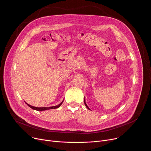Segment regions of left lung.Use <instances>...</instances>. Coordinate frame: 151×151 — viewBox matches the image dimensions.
Returning a JSON list of instances; mask_svg holds the SVG:
<instances>
[{"label": "left lung", "instance_id": "left-lung-1", "mask_svg": "<svg viewBox=\"0 0 151 151\" xmlns=\"http://www.w3.org/2000/svg\"><path fill=\"white\" fill-rule=\"evenodd\" d=\"M84 104H85V106L86 107H87V108L88 109H89V110H90V108H89V107H88V106H87V104H86V102H85V99H84Z\"/></svg>", "mask_w": 151, "mask_h": 151}]
</instances>
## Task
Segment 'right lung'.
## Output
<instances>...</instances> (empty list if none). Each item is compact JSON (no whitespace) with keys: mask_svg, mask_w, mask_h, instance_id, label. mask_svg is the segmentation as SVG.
Listing matches in <instances>:
<instances>
[{"mask_svg":"<svg viewBox=\"0 0 151 151\" xmlns=\"http://www.w3.org/2000/svg\"><path fill=\"white\" fill-rule=\"evenodd\" d=\"M63 101H64V99L57 106H51V107H35V106H32L29 104H27L26 102H25L27 105L28 106H29L30 108L34 109V110H36V111H46V110H49V109H57V108H58V107L62 104V103H63Z\"/></svg>","mask_w":151,"mask_h":151,"instance_id":"right-lung-1","label":"right lung"}]
</instances>
